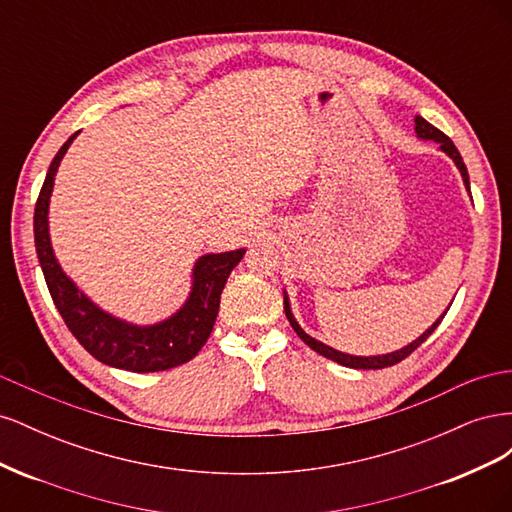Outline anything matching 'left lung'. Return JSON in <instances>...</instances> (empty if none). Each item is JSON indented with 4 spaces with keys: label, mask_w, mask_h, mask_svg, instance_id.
I'll list each match as a JSON object with an SVG mask.
<instances>
[{
    "label": "left lung",
    "mask_w": 512,
    "mask_h": 512,
    "mask_svg": "<svg viewBox=\"0 0 512 512\" xmlns=\"http://www.w3.org/2000/svg\"><path fill=\"white\" fill-rule=\"evenodd\" d=\"M414 132H416V136L421 138V141H433V143H438V147H440V151H444L448 158H451L453 162H455V166L459 168V173H461V179H463V185H466V190H468V194H470V175H468V168H466V164H463V160H461V153L457 151V147L453 145V141L451 138H448L444 132H440L438 128H433L429 121H425L423 117H414ZM470 198H472V194H470ZM451 307V305H448ZM284 312H286V318H288V322H290V327L294 329V333H297L303 342L312 348L314 352H318V354H322V356H327V359H331V361H335L337 365H344V367H352V369H382V367H391V365H395V363H399V361H404L408 354H412L418 346H421L425 339L438 329V324L442 322V318H444V314L431 324V327L423 333V335H418L414 342H410L408 346H404V348H399V350H395V352H386V354H374V356H356V354H346V352H342V350H335V348H331V346H327V344H322V342H318V339H314L312 335H307L303 329H301V324L297 322V318H294V314H292V309H290V299H288V292L284 290Z\"/></svg>",
    "instance_id": "1"
}]
</instances>
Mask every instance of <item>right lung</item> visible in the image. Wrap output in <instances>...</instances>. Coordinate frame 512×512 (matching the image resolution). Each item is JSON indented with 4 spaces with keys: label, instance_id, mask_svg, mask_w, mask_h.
<instances>
[{
    "label": "right lung",
    "instance_id": "add662e5",
    "mask_svg": "<svg viewBox=\"0 0 512 512\" xmlns=\"http://www.w3.org/2000/svg\"><path fill=\"white\" fill-rule=\"evenodd\" d=\"M79 134L74 132L53 158L34 213L36 254L57 312L79 344L108 367L149 374V371H164L188 363L205 346L213 331L222 290L230 271L245 256V247L200 256L192 269L188 299L175 314L156 324H134L104 312L61 269L49 232V205L57 168Z\"/></svg>",
    "mask_w": 512,
    "mask_h": 512
}]
</instances>
